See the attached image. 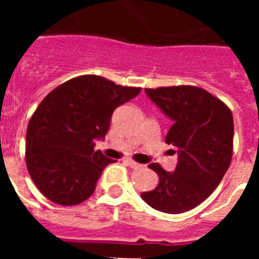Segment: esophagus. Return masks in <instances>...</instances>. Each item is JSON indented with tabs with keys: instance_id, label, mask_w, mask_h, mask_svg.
<instances>
[{
	"instance_id": "1",
	"label": "esophagus",
	"mask_w": 259,
	"mask_h": 259,
	"mask_svg": "<svg viewBox=\"0 0 259 259\" xmlns=\"http://www.w3.org/2000/svg\"><path fill=\"white\" fill-rule=\"evenodd\" d=\"M124 163L128 164V166L131 167V168H135V170H139V168H141V167H144L143 164L137 163V162H135L134 159H131V158H125V159H124Z\"/></svg>"
}]
</instances>
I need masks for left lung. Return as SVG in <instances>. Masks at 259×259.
Listing matches in <instances>:
<instances>
[{
  "label": "left lung",
  "instance_id": "left-lung-1",
  "mask_svg": "<svg viewBox=\"0 0 259 259\" xmlns=\"http://www.w3.org/2000/svg\"><path fill=\"white\" fill-rule=\"evenodd\" d=\"M148 97L172 120L166 143L178 148L174 172L152 163L159 178L141 198L153 209L179 214L198 206L227 172L233 152V116L230 107L193 85L146 88Z\"/></svg>",
  "mask_w": 259,
  "mask_h": 259
}]
</instances>
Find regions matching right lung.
I'll list each match as a JSON object with an SVG mask.
<instances>
[{
    "label": "right lung",
    "instance_id": "1",
    "mask_svg": "<svg viewBox=\"0 0 259 259\" xmlns=\"http://www.w3.org/2000/svg\"><path fill=\"white\" fill-rule=\"evenodd\" d=\"M140 91L81 75L41 101L27 127L26 164L48 200L71 206L92 196L104 168L114 162L95 150V140L105 137L114 110Z\"/></svg>",
    "mask_w": 259,
    "mask_h": 259
}]
</instances>
